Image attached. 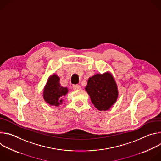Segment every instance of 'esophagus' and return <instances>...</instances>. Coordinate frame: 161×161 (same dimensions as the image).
I'll list each match as a JSON object with an SVG mask.
<instances>
[{
  "label": "esophagus",
  "instance_id": "1",
  "mask_svg": "<svg viewBox=\"0 0 161 161\" xmlns=\"http://www.w3.org/2000/svg\"><path fill=\"white\" fill-rule=\"evenodd\" d=\"M73 88L74 90H80L81 88V86L79 85H74L73 86Z\"/></svg>",
  "mask_w": 161,
  "mask_h": 161
}]
</instances>
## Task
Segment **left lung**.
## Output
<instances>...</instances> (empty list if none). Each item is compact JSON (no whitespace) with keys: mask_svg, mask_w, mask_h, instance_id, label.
Masks as SVG:
<instances>
[{"mask_svg":"<svg viewBox=\"0 0 161 161\" xmlns=\"http://www.w3.org/2000/svg\"><path fill=\"white\" fill-rule=\"evenodd\" d=\"M85 90L99 111H106L115 103L119 95L117 83L110 73L96 74L88 80Z\"/></svg>","mask_w":161,"mask_h":161,"instance_id":"left-lung-1","label":"left lung"}]
</instances>
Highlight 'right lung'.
I'll list each match as a JSON object with an SVG mask.
<instances>
[{
	"label": "right lung",
	"instance_id": "add662e5",
	"mask_svg": "<svg viewBox=\"0 0 161 161\" xmlns=\"http://www.w3.org/2000/svg\"><path fill=\"white\" fill-rule=\"evenodd\" d=\"M68 92L67 87H63L60 84L59 77L53 74L48 78L43 91V98L45 101L51 106H58Z\"/></svg>",
	"mask_w": 161,
	"mask_h": 161
}]
</instances>
